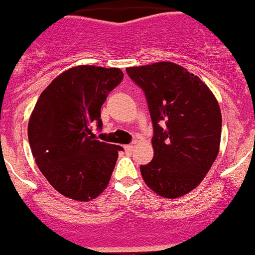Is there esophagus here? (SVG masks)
<instances>
[{"instance_id":"esophagus-1","label":"esophagus","mask_w":255,"mask_h":255,"mask_svg":"<svg viewBox=\"0 0 255 255\" xmlns=\"http://www.w3.org/2000/svg\"><path fill=\"white\" fill-rule=\"evenodd\" d=\"M124 150L128 151V153H131V151H133V145H126V146H124Z\"/></svg>"}]
</instances>
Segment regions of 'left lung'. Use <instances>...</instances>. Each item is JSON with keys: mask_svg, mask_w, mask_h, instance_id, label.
Segmentation results:
<instances>
[{"mask_svg": "<svg viewBox=\"0 0 255 255\" xmlns=\"http://www.w3.org/2000/svg\"><path fill=\"white\" fill-rule=\"evenodd\" d=\"M127 74L144 91L154 129V157L140 166L142 179L164 198L189 193L219 153L217 98L198 76L172 62L128 67Z\"/></svg>", "mask_w": 255, "mask_h": 255, "instance_id": "8db88e82", "label": "left lung"}]
</instances>
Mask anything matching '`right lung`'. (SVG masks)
Masks as SVG:
<instances>
[{"mask_svg": "<svg viewBox=\"0 0 255 255\" xmlns=\"http://www.w3.org/2000/svg\"><path fill=\"white\" fill-rule=\"evenodd\" d=\"M122 79L119 68H68L46 87L32 111V155L51 187L71 200H93L110 181L122 147L95 140L92 127H102V104Z\"/></svg>", "mask_w": 255, "mask_h": 255, "instance_id": "add662e5", "label": "right lung"}]
</instances>
